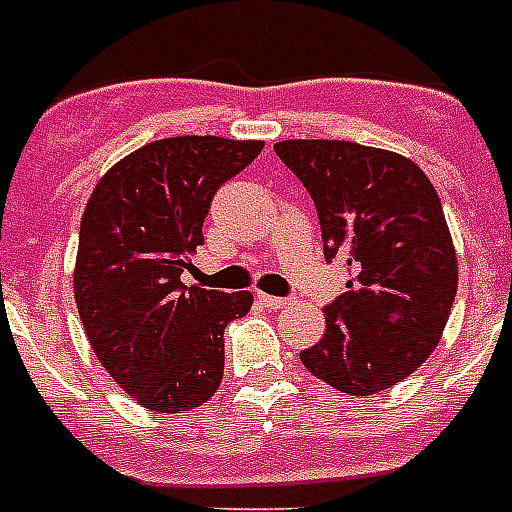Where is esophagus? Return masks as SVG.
<instances>
[{
	"mask_svg": "<svg viewBox=\"0 0 512 512\" xmlns=\"http://www.w3.org/2000/svg\"><path fill=\"white\" fill-rule=\"evenodd\" d=\"M257 302L268 310H281V307L289 305V299L286 297H270V294H257Z\"/></svg>",
	"mask_w": 512,
	"mask_h": 512,
	"instance_id": "34e87169",
	"label": "esophagus"
}]
</instances>
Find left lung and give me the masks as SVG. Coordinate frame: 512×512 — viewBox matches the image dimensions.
Here are the masks:
<instances>
[{
    "mask_svg": "<svg viewBox=\"0 0 512 512\" xmlns=\"http://www.w3.org/2000/svg\"><path fill=\"white\" fill-rule=\"evenodd\" d=\"M276 155L318 210L323 255L350 268L326 307V334L299 352L352 397L407 378L434 352L458 294V257L439 194L418 165L355 141H278Z\"/></svg>",
    "mask_w": 512,
    "mask_h": 512,
    "instance_id": "1",
    "label": "left lung"
}]
</instances>
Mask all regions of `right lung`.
Segmentation results:
<instances>
[{
    "label": "right lung",
    "instance_id": "add662e5",
    "mask_svg": "<svg viewBox=\"0 0 512 512\" xmlns=\"http://www.w3.org/2000/svg\"><path fill=\"white\" fill-rule=\"evenodd\" d=\"M263 141L173 136L107 170L78 236L76 305L91 350L123 392L157 413L194 410L223 378V331L249 292L184 286L215 191Z\"/></svg>",
    "mask_w": 512,
    "mask_h": 512
}]
</instances>
